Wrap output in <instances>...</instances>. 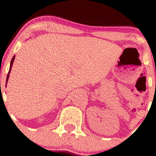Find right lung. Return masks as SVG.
<instances>
[{
	"label": "right lung",
	"mask_w": 156,
	"mask_h": 156,
	"mask_svg": "<svg viewBox=\"0 0 156 156\" xmlns=\"http://www.w3.org/2000/svg\"><path fill=\"white\" fill-rule=\"evenodd\" d=\"M14 59H15V56H13V57H12V60H11L10 62V70H9V72H8V75H7V81H8V78H9V74H10V71H11V68H12V63H13V61H14Z\"/></svg>",
	"instance_id": "add662e5"
}]
</instances>
